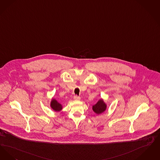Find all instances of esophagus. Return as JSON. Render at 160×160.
<instances>
[{
    "label": "esophagus",
    "instance_id": "esophagus-1",
    "mask_svg": "<svg viewBox=\"0 0 160 160\" xmlns=\"http://www.w3.org/2000/svg\"><path fill=\"white\" fill-rule=\"evenodd\" d=\"M73 99H74V100H76V101H78V100H80V99H81V98H79V97H78L77 96H75L74 98H73Z\"/></svg>",
    "mask_w": 160,
    "mask_h": 160
}]
</instances>
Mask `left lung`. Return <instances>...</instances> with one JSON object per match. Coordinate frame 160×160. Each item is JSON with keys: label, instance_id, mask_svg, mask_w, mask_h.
<instances>
[{"label": "left lung", "instance_id": "8db88e82", "mask_svg": "<svg viewBox=\"0 0 160 160\" xmlns=\"http://www.w3.org/2000/svg\"><path fill=\"white\" fill-rule=\"evenodd\" d=\"M108 105L104 102L103 98L98 100V102L92 106V109L97 115H100L106 111Z\"/></svg>", "mask_w": 160, "mask_h": 160}]
</instances>
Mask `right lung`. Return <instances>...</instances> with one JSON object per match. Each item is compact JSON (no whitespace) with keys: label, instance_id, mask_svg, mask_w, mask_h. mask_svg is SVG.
Here are the masks:
<instances>
[{"label":"right lung","instance_id":"right-lung-1","mask_svg":"<svg viewBox=\"0 0 160 160\" xmlns=\"http://www.w3.org/2000/svg\"><path fill=\"white\" fill-rule=\"evenodd\" d=\"M50 107L54 111H61L62 109V104H60L56 99L52 98L50 102Z\"/></svg>","mask_w":160,"mask_h":160}]
</instances>
